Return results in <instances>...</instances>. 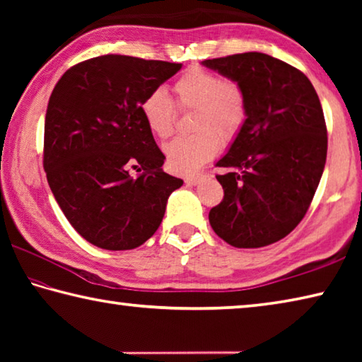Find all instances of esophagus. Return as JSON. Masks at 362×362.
<instances>
[{"label":"esophagus","instance_id":"obj_1","mask_svg":"<svg viewBox=\"0 0 362 362\" xmlns=\"http://www.w3.org/2000/svg\"><path fill=\"white\" fill-rule=\"evenodd\" d=\"M203 179H204L203 175H192V177H185V183H187V185H192V187H194V185H199V183L203 182Z\"/></svg>","mask_w":362,"mask_h":362}]
</instances>
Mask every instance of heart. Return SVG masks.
<instances>
[{
	"instance_id": "obj_1",
	"label": "heart",
	"mask_w": 362,
	"mask_h": 362,
	"mask_svg": "<svg viewBox=\"0 0 362 362\" xmlns=\"http://www.w3.org/2000/svg\"><path fill=\"white\" fill-rule=\"evenodd\" d=\"M173 89L179 107L194 108V132L170 140L164 145V155L173 173L193 174L217 155L220 142L228 145L240 136L249 115L247 97L240 83L201 66L187 70ZM140 113L155 137L173 134L175 107L164 89L150 90L140 102Z\"/></svg>"
}]
</instances>
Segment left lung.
Segmentation results:
<instances>
[{"label":"left lung","mask_w":362,"mask_h":362,"mask_svg":"<svg viewBox=\"0 0 362 362\" xmlns=\"http://www.w3.org/2000/svg\"><path fill=\"white\" fill-rule=\"evenodd\" d=\"M204 66L243 86L246 126L216 166L223 199L212 230L235 247H263L296 228L320 185L327 129L313 84L292 65L262 52L209 59Z\"/></svg>","instance_id":"1"}]
</instances>
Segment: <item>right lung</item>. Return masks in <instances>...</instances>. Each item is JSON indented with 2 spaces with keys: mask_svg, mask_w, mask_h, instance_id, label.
<instances>
[{
  "mask_svg": "<svg viewBox=\"0 0 362 362\" xmlns=\"http://www.w3.org/2000/svg\"><path fill=\"white\" fill-rule=\"evenodd\" d=\"M180 69L108 54L66 70L49 97L47 183L73 228L97 247L142 246L161 225L170 193L182 187V179L161 169L166 156L140 113L144 97Z\"/></svg>",
  "mask_w": 362,
  "mask_h": 362,
  "instance_id": "1",
  "label": "right lung"
}]
</instances>
